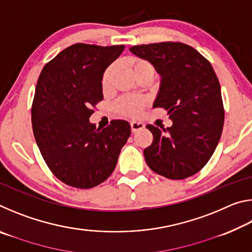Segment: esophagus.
<instances>
[{"mask_svg":"<svg viewBox=\"0 0 252 252\" xmlns=\"http://www.w3.org/2000/svg\"><path fill=\"white\" fill-rule=\"evenodd\" d=\"M131 126V130L132 132H136L138 130H142L144 127V125L142 122H139V121H132L130 123Z\"/></svg>","mask_w":252,"mask_h":252,"instance_id":"obj_1","label":"esophagus"}]
</instances>
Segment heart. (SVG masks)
<instances>
[{"label":"heart","mask_w":252,"mask_h":252,"mask_svg":"<svg viewBox=\"0 0 252 252\" xmlns=\"http://www.w3.org/2000/svg\"><path fill=\"white\" fill-rule=\"evenodd\" d=\"M130 65L135 75L144 70L153 69V66L150 62L147 61V60L139 59V58L131 59ZM114 71H116V65H110L103 73V76H102V88H103L104 90L109 89L111 79H112ZM142 105H143V102L141 100L134 99V97H130V96H125V97H121V99L117 102L116 109L122 114H127V116H138L140 111L142 109Z\"/></svg>","instance_id":"obj_1"}]
</instances>
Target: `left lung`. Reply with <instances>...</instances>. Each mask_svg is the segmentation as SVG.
Returning a JSON list of instances; mask_svg holds the SVG:
<instances>
[{
  "label": "left lung",
  "mask_w": 252,
  "mask_h": 252,
  "mask_svg": "<svg viewBox=\"0 0 252 252\" xmlns=\"http://www.w3.org/2000/svg\"><path fill=\"white\" fill-rule=\"evenodd\" d=\"M161 75L153 108L168 111L173 125H147L153 141L143 155L152 171L171 180L199 172L215 152L222 133L224 109L219 80L210 62L181 42L133 45Z\"/></svg>",
  "instance_id": "left-lung-1"
}]
</instances>
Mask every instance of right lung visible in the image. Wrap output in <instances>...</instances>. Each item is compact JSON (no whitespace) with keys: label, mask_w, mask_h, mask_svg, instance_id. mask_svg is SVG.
Wrapping results in <instances>:
<instances>
[{"label":"right lung","mask_w":252,"mask_h":252,"mask_svg":"<svg viewBox=\"0 0 252 252\" xmlns=\"http://www.w3.org/2000/svg\"><path fill=\"white\" fill-rule=\"evenodd\" d=\"M125 45L76 43L45 64L32 103V127L46 165L60 181L90 189L108 179L131 134L130 123L101 129L89 121L103 100L102 76Z\"/></svg>","instance_id":"obj_1"}]
</instances>
